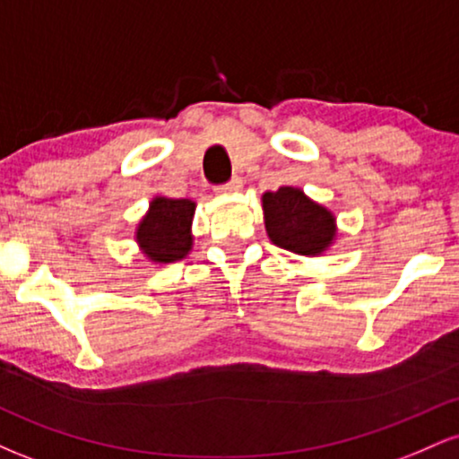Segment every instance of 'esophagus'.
<instances>
[{
	"instance_id": "34e87169",
	"label": "esophagus",
	"mask_w": 459,
	"mask_h": 459,
	"mask_svg": "<svg viewBox=\"0 0 459 459\" xmlns=\"http://www.w3.org/2000/svg\"><path fill=\"white\" fill-rule=\"evenodd\" d=\"M244 187V181H241L239 177H233L229 183H224V186L218 187L220 194H233V192H239V189Z\"/></svg>"
}]
</instances>
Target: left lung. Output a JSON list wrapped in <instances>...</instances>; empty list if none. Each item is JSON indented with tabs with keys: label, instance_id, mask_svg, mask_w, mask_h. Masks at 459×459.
Instances as JSON below:
<instances>
[{
	"label": "left lung",
	"instance_id": "obj_1",
	"mask_svg": "<svg viewBox=\"0 0 459 459\" xmlns=\"http://www.w3.org/2000/svg\"><path fill=\"white\" fill-rule=\"evenodd\" d=\"M263 220L273 246L302 256L324 255L336 239V218L299 187L284 186L261 196Z\"/></svg>",
	"mask_w": 459,
	"mask_h": 459
}]
</instances>
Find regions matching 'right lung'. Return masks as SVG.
<instances>
[{
    "mask_svg": "<svg viewBox=\"0 0 459 459\" xmlns=\"http://www.w3.org/2000/svg\"><path fill=\"white\" fill-rule=\"evenodd\" d=\"M196 203L189 198L155 196L135 226V244L152 263H175L192 252V220Z\"/></svg>",
    "mask_w": 459,
    "mask_h": 459,
    "instance_id": "right-lung-1",
    "label": "right lung"
}]
</instances>
